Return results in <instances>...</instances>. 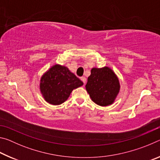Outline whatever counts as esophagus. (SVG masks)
<instances>
[{
    "label": "esophagus",
    "mask_w": 160,
    "mask_h": 160,
    "mask_svg": "<svg viewBox=\"0 0 160 160\" xmlns=\"http://www.w3.org/2000/svg\"><path fill=\"white\" fill-rule=\"evenodd\" d=\"M80 80L82 81L83 83H84V85H85V83H86V78H85V77H81V78H80Z\"/></svg>",
    "instance_id": "1"
}]
</instances>
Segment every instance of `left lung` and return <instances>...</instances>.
I'll list each match as a JSON object with an SVG mask.
<instances>
[{
    "instance_id": "8db88e82",
    "label": "left lung",
    "mask_w": 160,
    "mask_h": 160,
    "mask_svg": "<svg viewBox=\"0 0 160 160\" xmlns=\"http://www.w3.org/2000/svg\"><path fill=\"white\" fill-rule=\"evenodd\" d=\"M85 88L92 102L99 106L107 107L115 102L121 85L113 70L105 66L92 68Z\"/></svg>"
}]
</instances>
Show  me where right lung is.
Listing matches in <instances>:
<instances>
[{"label":"right lung","instance_id":"1","mask_svg":"<svg viewBox=\"0 0 160 160\" xmlns=\"http://www.w3.org/2000/svg\"><path fill=\"white\" fill-rule=\"evenodd\" d=\"M82 85V81L67 67L56 64L42 75L39 90L46 102L59 105L68 99L72 90Z\"/></svg>","mask_w":160,"mask_h":160}]
</instances>
